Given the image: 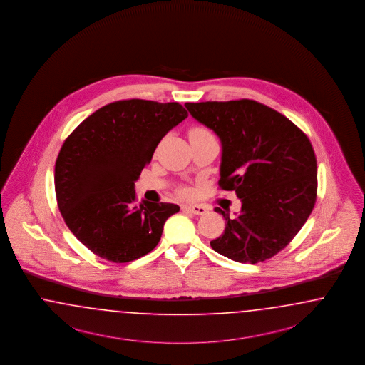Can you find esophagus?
Instances as JSON below:
<instances>
[{
    "mask_svg": "<svg viewBox=\"0 0 365 365\" xmlns=\"http://www.w3.org/2000/svg\"><path fill=\"white\" fill-rule=\"evenodd\" d=\"M185 209L191 211V212L195 214V215H203V214L207 212V207L203 206V205H190V206H186Z\"/></svg>",
    "mask_w": 365,
    "mask_h": 365,
    "instance_id": "esophagus-1",
    "label": "esophagus"
}]
</instances>
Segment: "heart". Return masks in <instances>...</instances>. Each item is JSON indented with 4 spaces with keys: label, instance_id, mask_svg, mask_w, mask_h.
Listing matches in <instances>:
<instances>
[{
    "label": "heart",
    "instance_id": "b5f03b06",
    "mask_svg": "<svg viewBox=\"0 0 365 365\" xmlns=\"http://www.w3.org/2000/svg\"><path fill=\"white\" fill-rule=\"evenodd\" d=\"M209 133V131H206L205 128H192L191 131H190V135H197V133ZM191 191L190 190H187V188H183V190H180V194L182 195H188Z\"/></svg>",
    "mask_w": 365,
    "mask_h": 365
}]
</instances>
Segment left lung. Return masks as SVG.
<instances>
[{
  "label": "left lung",
  "mask_w": 365,
  "mask_h": 365,
  "mask_svg": "<svg viewBox=\"0 0 365 365\" xmlns=\"http://www.w3.org/2000/svg\"><path fill=\"white\" fill-rule=\"evenodd\" d=\"M185 106L220 136L218 185L242 200L234 220L215 207L226 227L211 247L242 264L272 258L296 237L316 203L317 160L308 136L287 116L255 100Z\"/></svg>",
  "instance_id": "8db88e82"
}]
</instances>
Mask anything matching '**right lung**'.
Here are the masks:
<instances>
[{"label": "right lung", "mask_w": 365, "mask_h": 365, "mask_svg": "<svg viewBox=\"0 0 365 365\" xmlns=\"http://www.w3.org/2000/svg\"><path fill=\"white\" fill-rule=\"evenodd\" d=\"M179 103L113 101L80 123L56 159L57 206L93 255L124 264L154 250L174 203H136L135 180L171 128L187 118Z\"/></svg>", "instance_id": "1"}]
</instances>
